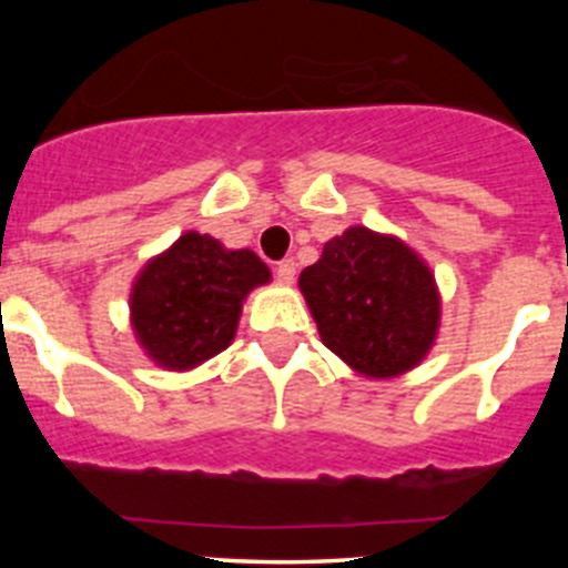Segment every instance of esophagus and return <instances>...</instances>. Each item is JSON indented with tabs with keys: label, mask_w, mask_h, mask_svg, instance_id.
<instances>
[{
	"label": "esophagus",
	"mask_w": 568,
	"mask_h": 568,
	"mask_svg": "<svg viewBox=\"0 0 568 568\" xmlns=\"http://www.w3.org/2000/svg\"><path fill=\"white\" fill-rule=\"evenodd\" d=\"M274 274H277L280 283H294V277H296V263L291 261V257H285V261H280L277 266H274Z\"/></svg>",
	"instance_id": "esophagus-1"
}]
</instances>
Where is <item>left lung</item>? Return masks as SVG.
I'll use <instances>...</instances> for the list:
<instances>
[{"instance_id":"obj_1","label":"left lung","mask_w":568,"mask_h":568,"mask_svg":"<svg viewBox=\"0 0 568 568\" xmlns=\"http://www.w3.org/2000/svg\"><path fill=\"white\" fill-rule=\"evenodd\" d=\"M300 288L324 346L374 379L415 368L437 337L434 274L404 242L368 227L329 239Z\"/></svg>"}]
</instances>
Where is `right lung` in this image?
Returning <instances> with one entry per match:
<instances>
[{
    "label": "right lung",
    "instance_id": "right-lung-1",
    "mask_svg": "<svg viewBox=\"0 0 568 568\" xmlns=\"http://www.w3.org/2000/svg\"><path fill=\"white\" fill-rule=\"evenodd\" d=\"M268 277L255 252L225 250L216 239L186 233L136 277V337L164 368H194L231 346L244 296Z\"/></svg>",
    "mask_w": 568,
    "mask_h": 568
}]
</instances>
